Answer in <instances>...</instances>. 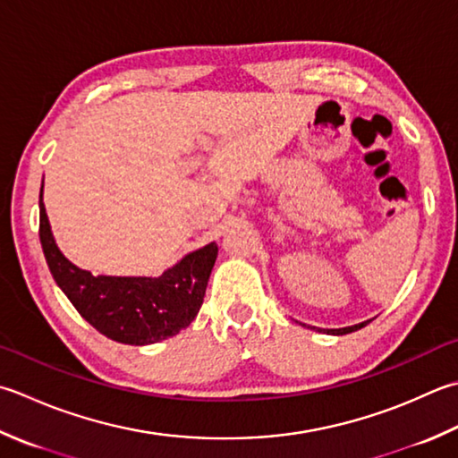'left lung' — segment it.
<instances>
[{"label": "left lung", "mask_w": 458, "mask_h": 458, "mask_svg": "<svg viewBox=\"0 0 458 458\" xmlns=\"http://www.w3.org/2000/svg\"><path fill=\"white\" fill-rule=\"evenodd\" d=\"M367 324V321H363V324H357V326H352V327H342V329H327V334H334V335H344V334H352V331H357L361 329L363 326ZM321 331V329H319Z\"/></svg>", "instance_id": "obj_1"}]
</instances>
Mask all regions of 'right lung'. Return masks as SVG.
I'll return each mask as SVG.
<instances>
[{"instance_id": "1", "label": "right lung", "mask_w": 458, "mask_h": 458, "mask_svg": "<svg viewBox=\"0 0 458 458\" xmlns=\"http://www.w3.org/2000/svg\"><path fill=\"white\" fill-rule=\"evenodd\" d=\"M39 192V240L63 293L98 334L129 345L157 344L191 326L199 313L218 246L210 242L158 277L93 276L59 252Z\"/></svg>"}]
</instances>
